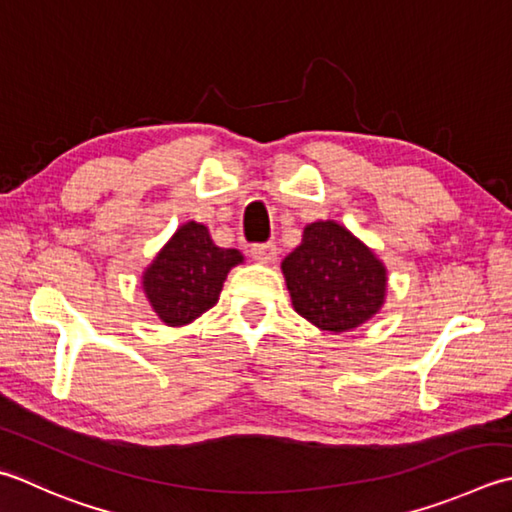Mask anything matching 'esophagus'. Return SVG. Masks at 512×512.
<instances>
[{"label": "esophagus", "mask_w": 512, "mask_h": 512, "mask_svg": "<svg viewBox=\"0 0 512 512\" xmlns=\"http://www.w3.org/2000/svg\"><path fill=\"white\" fill-rule=\"evenodd\" d=\"M250 255H253L255 262L259 264H273L277 259V246L275 244H255L250 248Z\"/></svg>", "instance_id": "obj_1"}]
</instances>
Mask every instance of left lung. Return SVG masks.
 Returning a JSON list of instances; mask_svg holds the SVG:
<instances>
[{"label":"left lung","instance_id":"8db88e82","mask_svg":"<svg viewBox=\"0 0 512 512\" xmlns=\"http://www.w3.org/2000/svg\"><path fill=\"white\" fill-rule=\"evenodd\" d=\"M282 273L293 308L330 333L362 326L384 306L386 266L333 219L304 228L302 244L284 259Z\"/></svg>","mask_w":512,"mask_h":512}]
</instances>
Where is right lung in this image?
I'll return each mask as SVG.
<instances>
[{
  "instance_id": "right-lung-1",
  "label": "right lung",
  "mask_w": 512,
  "mask_h": 512,
  "mask_svg": "<svg viewBox=\"0 0 512 512\" xmlns=\"http://www.w3.org/2000/svg\"><path fill=\"white\" fill-rule=\"evenodd\" d=\"M242 262L244 255L219 248L204 224L186 222L144 270V295L164 324L186 326L217 304L230 268Z\"/></svg>"
}]
</instances>
